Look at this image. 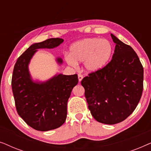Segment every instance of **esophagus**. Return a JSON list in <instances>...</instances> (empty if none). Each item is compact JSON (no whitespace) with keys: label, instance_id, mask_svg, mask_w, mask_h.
I'll use <instances>...</instances> for the list:
<instances>
[{"label":"esophagus","instance_id":"obj_1","mask_svg":"<svg viewBox=\"0 0 151 151\" xmlns=\"http://www.w3.org/2000/svg\"><path fill=\"white\" fill-rule=\"evenodd\" d=\"M82 79H83V76H82L81 74H78V80H79L80 82L82 81Z\"/></svg>","mask_w":151,"mask_h":151}]
</instances>
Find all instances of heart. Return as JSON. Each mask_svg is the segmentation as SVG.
Segmentation results:
<instances>
[{"label": "heart", "instance_id": "b5f03b06", "mask_svg": "<svg viewBox=\"0 0 151 151\" xmlns=\"http://www.w3.org/2000/svg\"><path fill=\"white\" fill-rule=\"evenodd\" d=\"M113 45L105 38H88L78 40L70 47L69 55L65 60L71 66L83 63L84 69L89 73L103 69L110 60Z\"/></svg>", "mask_w": 151, "mask_h": 151}]
</instances>
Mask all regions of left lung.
Masks as SVG:
<instances>
[{"label": "left lung", "instance_id": "obj_1", "mask_svg": "<svg viewBox=\"0 0 151 151\" xmlns=\"http://www.w3.org/2000/svg\"><path fill=\"white\" fill-rule=\"evenodd\" d=\"M111 36L115 43L112 60L81 81L91 113L106 124L121 122L133 112L141 98L144 80L143 67L135 51Z\"/></svg>", "mask_w": 151, "mask_h": 151}]
</instances>
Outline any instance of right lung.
Wrapping results in <instances>:
<instances>
[{"instance_id": "1", "label": "right lung", "mask_w": 151, "mask_h": 151, "mask_svg": "<svg viewBox=\"0 0 151 151\" xmlns=\"http://www.w3.org/2000/svg\"><path fill=\"white\" fill-rule=\"evenodd\" d=\"M62 38H50L34 43L18 58L12 79L16 110L20 117L33 129L40 131L55 129L65 123L67 102L78 82L77 74H56L46 81L34 80L29 65L40 49H53L63 42ZM56 62L61 65V58Z\"/></svg>"}]
</instances>
